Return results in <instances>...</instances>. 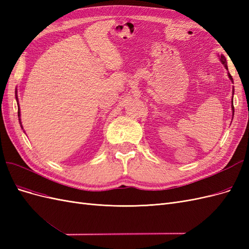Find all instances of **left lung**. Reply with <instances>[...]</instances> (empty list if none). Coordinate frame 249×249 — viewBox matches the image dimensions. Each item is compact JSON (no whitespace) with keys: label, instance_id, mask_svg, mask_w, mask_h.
Segmentation results:
<instances>
[{"label":"left lung","instance_id":"obj_1","mask_svg":"<svg viewBox=\"0 0 249 249\" xmlns=\"http://www.w3.org/2000/svg\"><path fill=\"white\" fill-rule=\"evenodd\" d=\"M219 59H220L221 63L224 65L225 69H227V71H229V69H228V64H227V59H225V57H224L223 55H221V56H219ZM228 74H229V78H230V80L232 82V78H231V73H230V72H228ZM233 90H235V89L232 88V95H233ZM232 103H233V102H232V99H231V110H232V116H233V112H235L233 110H235V109H233V105H232Z\"/></svg>","mask_w":249,"mask_h":249}]
</instances>
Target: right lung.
I'll return each instance as SVG.
<instances>
[{
  "mask_svg": "<svg viewBox=\"0 0 249 249\" xmlns=\"http://www.w3.org/2000/svg\"><path fill=\"white\" fill-rule=\"evenodd\" d=\"M17 97V102H18V95L16 96ZM18 120H19V124H20V126H21V129H22V125H21V123H20V112H19V106H18Z\"/></svg>",
  "mask_w": 249,
  "mask_h": 249,
  "instance_id": "1",
  "label": "right lung"
}]
</instances>
